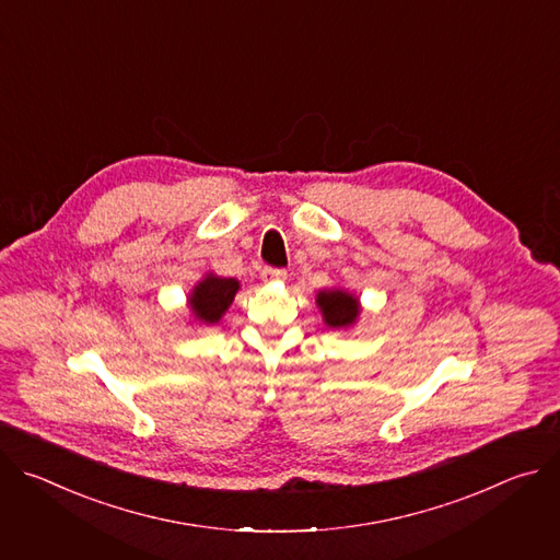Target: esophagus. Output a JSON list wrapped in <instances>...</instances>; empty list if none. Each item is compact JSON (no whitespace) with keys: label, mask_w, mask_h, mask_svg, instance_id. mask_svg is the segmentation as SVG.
Returning <instances> with one entry per match:
<instances>
[{"label":"esophagus","mask_w":560,"mask_h":560,"mask_svg":"<svg viewBox=\"0 0 560 560\" xmlns=\"http://www.w3.org/2000/svg\"><path fill=\"white\" fill-rule=\"evenodd\" d=\"M261 279L264 281H283L285 279V270L283 268H264L261 270Z\"/></svg>","instance_id":"1"}]
</instances>
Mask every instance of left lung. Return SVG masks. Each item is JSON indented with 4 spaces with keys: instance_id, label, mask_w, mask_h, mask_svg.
Segmentation results:
<instances>
[{
    "instance_id": "1",
    "label": "left lung",
    "mask_w": 560,
    "mask_h": 560,
    "mask_svg": "<svg viewBox=\"0 0 560 560\" xmlns=\"http://www.w3.org/2000/svg\"><path fill=\"white\" fill-rule=\"evenodd\" d=\"M316 305L324 312V322L328 328L343 330L357 324L361 314L359 299L350 294L348 290L335 288V290H322L316 294Z\"/></svg>"
}]
</instances>
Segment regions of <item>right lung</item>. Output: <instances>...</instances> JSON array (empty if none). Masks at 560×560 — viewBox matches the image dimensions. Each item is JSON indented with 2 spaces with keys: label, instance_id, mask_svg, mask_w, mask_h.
<instances>
[{
  "label": "right lung",
  "instance_id": "1",
  "mask_svg": "<svg viewBox=\"0 0 560 560\" xmlns=\"http://www.w3.org/2000/svg\"><path fill=\"white\" fill-rule=\"evenodd\" d=\"M238 292V281L236 279H225L208 272L190 292L188 305L192 310V316L197 322L212 326L219 324L225 310L230 307L234 294Z\"/></svg>",
  "mask_w": 560,
  "mask_h": 560
}]
</instances>
